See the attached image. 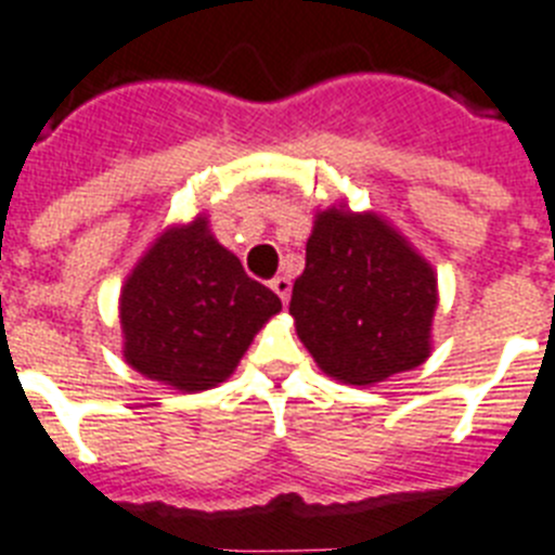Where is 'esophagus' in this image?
I'll return each mask as SVG.
<instances>
[{"instance_id":"34e87169","label":"esophagus","mask_w":555,"mask_h":555,"mask_svg":"<svg viewBox=\"0 0 555 555\" xmlns=\"http://www.w3.org/2000/svg\"><path fill=\"white\" fill-rule=\"evenodd\" d=\"M271 291L282 298V305H287V301H291V279L287 276L271 279Z\"/></svg>"}]
</instances>
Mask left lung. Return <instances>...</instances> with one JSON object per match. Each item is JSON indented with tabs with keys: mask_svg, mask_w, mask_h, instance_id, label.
Instances as JSON below:
<instances>
[{
	"mask_svg": "<svg viewBox=\"0 0 555 555\" xmlns=\"http://www.w3.org/2000/svg\"><path fill=\"white\" fill-rule=\"evenodd\" d=\"M438 279L377 211H315L305 273L293 284L298 340L326 377L374 385L430 358Z\"/></svg>",
	"mask_w": 555,
	"mask_h": 555,
	"instance_id": "1",
	"label": "left lung"
}]
</instances>
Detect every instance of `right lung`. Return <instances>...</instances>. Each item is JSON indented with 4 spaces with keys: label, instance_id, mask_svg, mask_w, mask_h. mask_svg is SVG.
<instances>
[{
    "label": "right lung",
    "instance_id": "1",
    "mask_svg": "<svg viewBox=\"0 0 555 555\" xmlns=\"http://www.w3.org/2000/svg\"><path fill=\"white\" fill-rule=\"evenodd\" d=\"M282 310L264 284L215 240L197 215L158 234L119 291L122 358L181 393L225 383L250 340Z\"/></svg>",
    "mask_w": 555,
    "mask_h": 555
}]
</instances>
